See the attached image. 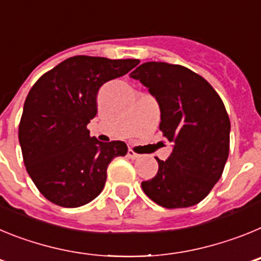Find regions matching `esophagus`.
Wrapping results in <instances>:
<instances>
[{
	"mask_svg": "<svg viewBox=\"0 0 261 261\" xmlns=\"http://www.w3.org/2000/svg\"><path fill=\"white\" fill-rule=\"evenodd\" d=\"M128 156H129V158H130V159H138L141 155H140V154L136 153V151L133 150V149H129V150H128Z\"/></svg>",
	"mask_w": 261,
	"mask_h": 261,
	"instance_id": "esophagus-1",
	"label": "esophagus"
}]
</instances>
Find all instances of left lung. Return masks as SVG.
I'll return each mask as SVG.
<instances>
[{
    "mask_svg": "<svg viewBox=\"0 0 261 261\" xmlns=\"http://www.w3.org/2000/svg\"><path fill=\"white\" fill-rule=\"evenodd\" d=\"M155 96L159 129L174 149L158 172L142 181L145 195L163 208H188L204 200L220 180L229 156L230 119L208 81L191 69L145 62L130 73Z\"/></svg>",
    "mask_w": 261,
    "mask_h": 261,
    "instance_id": "obj_1",
    "label": "left lung"
}]
</instances>
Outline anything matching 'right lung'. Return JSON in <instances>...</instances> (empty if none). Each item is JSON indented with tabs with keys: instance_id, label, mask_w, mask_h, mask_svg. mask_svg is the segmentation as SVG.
<instances>
[{
	"instance_id": "1",
	"label": "right lung",
	"mask_w": 261,
	"mask_h": 261,
	"mask_svg": "<svg viewBox=\"0 0 261 261\" xmlns=\"http://www.w3.org/2000/svg\"><path fill=\"white\" fill-rule=\"evenodd\" d=\"M138 64L136 59L73 56L31 87L18 137L27 172L50 202L77 208L93 201L105 188L111 161L126 154L125 142H99L87 124L98 111L100 86Z\"/></svg>"
}]
</instances>
